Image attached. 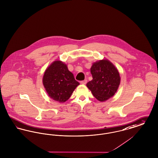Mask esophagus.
<instances>
[{
    "label": "esophagus",
    "instance_id": "34e87169",
    "mask_svg": "<svg viewBox=\"0 0 158 158\" xmlns=\"http://www.w3.org/2000/svg\"><path fill=\"white\" fill-rule=\"evenodd\" d=\"M86 83H87V80H84L80 81V84H85Z\"/></svg>",
    "mask_w": 158,
    "mask_h": 158
}]
</instances>
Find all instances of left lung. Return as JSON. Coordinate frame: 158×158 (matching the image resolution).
Instances as JSON below:
<instances>
[{"instance_id": "left-lung-1", "label": "left lung", "mask_w": 158, "mask_h": 158, "mask_svg": "<svg viewBox=\"0 0 158 158\" xmlns=\"http://www.w3.org/2000/svg\"><path fill=\"white\" fill-rule=\"evenodd\" d=\"M93 80L87 87L99 101H105L116 94L120 83L119 73L114 65L108 60L94 63L90 68Z\"/></svg>"}]
</instances>
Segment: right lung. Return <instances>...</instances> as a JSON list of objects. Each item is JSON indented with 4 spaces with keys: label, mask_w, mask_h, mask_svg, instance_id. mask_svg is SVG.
<instances>
[{
    "label": "right lung",
    "mask_w": 158,
    "mask_h": 158,
    "mask_svg": "<svg viewBox=\"0 0 158 158\" xmlns=\"http://www.w3.org/2000/svg\"><path fill=\"white\" fill-rule=\"evenodd\" d=\"M42 83L48 96L59 102L66 101L80 84L66 64L56 60L45 70Z\"/></svg>",
    "instance_id": "add662e5"
}]
</instances>
